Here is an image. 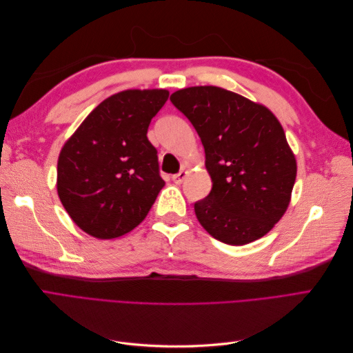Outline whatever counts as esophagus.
<instances>
[{"instance_id":"esophagus-1","label":"esophagus","mask_w":353,"mask_h":353,"mask_svg":"<svg viewBox=\"0 0 353 353\" xmlns=\"http://www.w3.org/2000/svg\"><path fill=\"white\" fill-rule=\"evenodd\" d=\"M187 176H188V170H181V172H178L172 176V179H174L175 184H183Z\"/></svg>"}]
</instances>
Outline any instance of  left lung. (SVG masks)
I'll use <instances>...</instances> for the list:
<instances>
[{
  "label": "left lung",
  "mask_w": 353,
  "mask_h": 353,
  "mask_svg": "<svg viewBox=\"0 0 353 353\" xmlns=\"http://www.w3.org/2000/svg\"><path fill=\"white\" fill-rule=\"evenodd\" d=\"M170 101L205 147L212 190L194 203L201 227L231 245L263 237L290 205L297 172L280 121L263 104L212 85L178 90Z\"/></svg>",
  "instance_id": "8db88e82"
}]
</instances>
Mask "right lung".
<instances>
[{
  "label": "right lung",
  "instance_id": "obj_1",
  "mask_svg": "<svg viewBox=\"0 0 353 353\" xmlns=\"http://www.w3.org/2000/svg\"><path fill=\"white\" fill-rule=\"evenodd\" d=\"M168 90H125L101 101L61 147L57 194L90 236L122 237L144 221L163 188L147 130Z\"/></svg>",
  "mask_w": 353,
  "mask_h": 353
}]
</instances>
